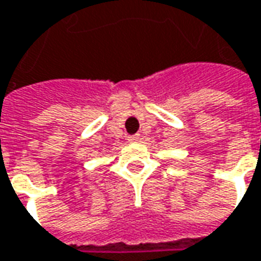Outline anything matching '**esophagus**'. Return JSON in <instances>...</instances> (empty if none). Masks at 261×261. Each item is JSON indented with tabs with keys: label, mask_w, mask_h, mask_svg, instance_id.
<instances>
[{
	"label": "esophagus",
	"mask_w": 261,
	"mask_h": 261,
	"mask_svg": "<svg viewBox=\"0 0 261 261\" xmlns=\"http://www.w3.org/2000/svg\"><path fill=\"white\" fill-rule=\"evenodd\" d=\"M128 141H130V142L140 141V136H138V134H134V136H128Z\"/></svg>",
	"instance_id": "obj_1"
}]
</instances>
